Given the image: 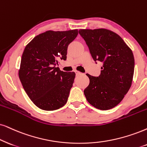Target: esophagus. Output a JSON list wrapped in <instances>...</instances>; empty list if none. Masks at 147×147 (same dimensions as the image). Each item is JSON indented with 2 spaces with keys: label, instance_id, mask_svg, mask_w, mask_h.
Here are the masks:
<instances>
[{
  "label": "esophagus",
  "instance_id": "34e87169",
  "mask_svg": "<svg viewBox=\"0 0 147 147\" xmlns=\"http://www.w3.org/2000/svg\"><path fill=\"white\" fill-rule=\"evenodd\" d=\"M75 73H76V75H81V74H82L81 72L78 71V70H75Z\"/></svg>",
  "mask_w": 147,
  "mask_h": 147
}]
</instances>
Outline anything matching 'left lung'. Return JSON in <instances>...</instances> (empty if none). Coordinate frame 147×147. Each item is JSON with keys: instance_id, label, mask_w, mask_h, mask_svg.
I'll return each instance as SVG.
<instances>
[{"instance_id": "obj_1", "label": "left lung", "mask_w": 147, "mask_h": 147, "mask_svg": "<svg viewBox=\"0 0 147 147\" xmlns=\"http://www.w3.org/2000/svg\"><path fill=\"white\" fill-rule=\"evenodd\" d=\"M79 32L96 64H103L98 77L87 74L90 84L84 94L96 109L109 110L120 103L130 88L134 71L133 53L118 34L109 30H79Z\"/></svg>"}]
</instances>
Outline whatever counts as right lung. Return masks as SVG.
<instances>
[{"label":"right lung","instance_id":"add662e5","mask_svg":"<svg viewBox=\"0 0 147 147\" xmlns=\"http://www.w3.org/2000/svg\"><path fill=\"white\" fill-rule=\"evenodd\" d=\"M77 30L47 31L26 46L19 77L30 99L39 109L54 111L66 105L75 77L74 72L61 71L58 60H66L68 46Z\"/></svg>","mask_w":147,"mask_h":147}]
</instances>
